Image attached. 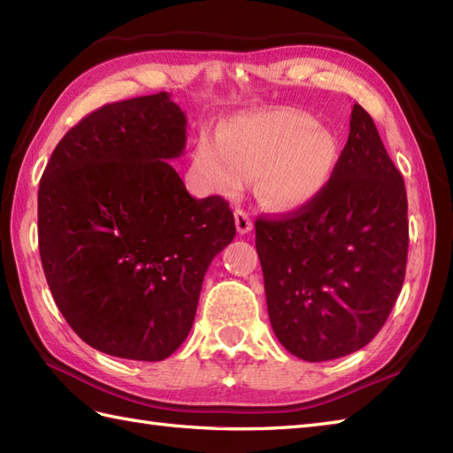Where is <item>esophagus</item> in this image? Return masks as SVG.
<instances>
[{"label": "esophagus", "instance_id": "34e87169", "mask_svg": "<svg viewBox=\"0 0 453 453\" xmlns=\"http://www.w3.org/2000/svg\"><path fill=\"white\" fill-rule=\"evenodd\" d=\"M235 227L239 234H249L253 229V219L249 218L247 211L235 210Z\"/></svg>", "mask_w": 453, "mask_h": 453}]
</instances>
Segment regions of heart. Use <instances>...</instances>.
<instances>
[{"instance_id":"b5f03b06","label":"heart","mask_w":453,"mask_h":453,"mask_svg":"<svg viewBox=\"0 0 453 453\" xmlns=\"http://www.w3.org/2000/svg\"><path fill=\"white\" fill-rule=\"evenodd\" d=\"M341 159L336 134L311 114L274 109L239 114L218 140L202 132L192 167L208 190L235 196L257 177V195L274 210H297L329 185Z\"/></svg>"}]
</instances>
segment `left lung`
Returning a JSON list of instances; mask_svg holds the SVG:
<instances>
[{
	"label": "left lung",
	"mask_w": 453,
	"mask_h": 453,
	"mask_svg": "<svg viewBox=\"0 0 453 453\" xmlns=\"http://www.w3.org/2000/svg\"><path fill=\"white\" fill-rule=\"evenodd\" d=\"M266 307L276 339L307 362L368 344L405 280L407 190L358 103L329 185L292 214L258 218Z\"/></svg>",
	"instance_id": "8db88e82"
}]
</instances>
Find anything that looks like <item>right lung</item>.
<instances>
[{
  "mask_svg": "<svg viewBox=\"0 0 453 453\" xmlns=\"http://www.w3.org/2000/svg\"><path fill=\"white\" fill-rule=\"evenodd\" d=\"M171 95L104 104L58 143L38 187V251L58 310L104 354L157 362L185 342L204 274L234 242L221 196L192 198L171 159Z\"/></svg>",
  "mask_w": 453,
  "mask_h": 453,
  "instance_id": "add662e5",
  "label": "right lung"
}]
</instances>
